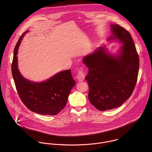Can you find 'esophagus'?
Wrapping results in <instances>:
<instances>
[{
	"mask_svg": "<svg viewBox=\"0 0 152 152\" xmlns=\"http://www.w3.org/2000/svg\"><path fill=\"white\" fill-rule=\"evenodd\" d=\"M84 78H85V74H84L83 70L80 69L78 72V74L77 76V79L78 81H84Z\"/></svg>",
	"mask_w": 152,
	"mask_h": 152,
	"instance_id": "1",
	"label": "esophagus"
}]
</instances>
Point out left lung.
I'll return each mask as SVG.
<instances>
[{
    "mask_svg": "<svg viewBox=\"0 0 152 152\" xmlns=\"http://www.w3.org/2000/svg\"><path fill=\"white\" fill-rule=\"evenodd\" d=\"M110 28L108 41L118 40L122 44L116 54L100 47L83 60L89 69L86 77L88 99L99 110L121 106L132 95L139 72V56L130 33L118 24H111Z\"/></svg>",
    "mask_w": 152,
    "mask_h": 152,
    "instance_id": "left-lung-1",
    "label": "left lung"
}]
</instances>
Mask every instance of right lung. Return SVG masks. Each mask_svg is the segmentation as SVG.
Wrapping results in <instances>:
<instances>
[{
  "label": "right lung",
  "instance_id": "add662e5",
  "mask_svg": "<svg viewBox=\"0 0 152 152\" xmlns=\"http://www.w3.org/2000/svg\"><path fill=\"white\" fill-rule=\"evenodd\" d=\"M25 31L15 50L12 72L17 91L26 107L36 113L56 115L65 107L69 92L75 84L71 69L60 71L47 80L36 83L24 78L18 68V53Z\"/></svg>",
  "mask_w": 152,
  "mask_h": 152
}]
</instances>
